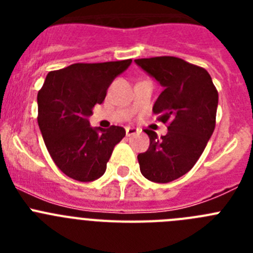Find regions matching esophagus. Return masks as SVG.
<instances>
[{
  "mask_svg": "<svg viewBox=\"0 0 253 253\" xmlns=\"http://www.w3.org/2000/svg\"><path fill=\"white\" fill-rule=\"evenodd\" d=\"M125 133H126V137H131V135H135L138 133V129L128 126V128L125 129Z\"/></svg>",
  "mask_w": 253,
  "mask_h": 253,
  "instance_id": "34e87169",
  "label": "esophagus"
}]
</instances>
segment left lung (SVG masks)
<instances>
[{
  "label": "left lung",
  "mask_w": 253,
  "mask_h": 253,
  "mask_svg": "<svg viewBox=\"0 0 253 253\" xmlns=\"http://www.w3.org/2000/svg\"><path fill=\"white\" fill-rule=\"evenodd\" d=\"M163 86L153 106L158 122L167 124L161 138L146 129L149 148L138 154L142 175L153 182H169L193 169L215 128L218 91L207 69L177 57L134 60Z\"/></svg>",
  "instance_id": "left-lung-1"
}]
</instances>
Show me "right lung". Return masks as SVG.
<instances>
[{
	"mask_svg": "<svg viewBox=\"0 0 253 253\" xmlns=\"http://www.w3.org/2000/svg\"><path fill=\"white\" fill-rule=\"evenodd\" d=\"M130 63H75L46 76L38 92V124L51 160L68 177L82 182L101 177L114 147L125 137L123 126L93 129L87 118Z\"/></svg>",
	"mask_w": 253,
	"mask_h": 253,
	"instance_id": "1",
	"label": "right lung"
}]
</instances>
